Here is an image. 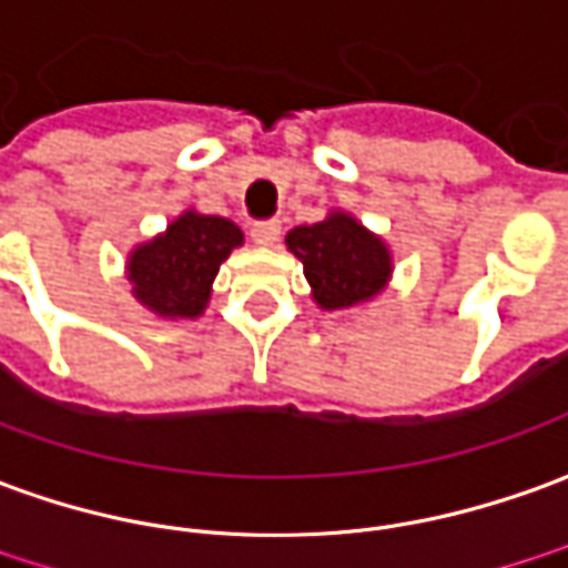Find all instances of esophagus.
Listing matches in <instances>:
<instances>
[{"instance_id": "obj_1", "label": "esophagus", "mask_w": 568, "mask_h": 568, "mask_svg": "<svg viewBox=\"0 0 568 568\" xmlns=\"http://www.w3.org/2000/svg\"><path fill=\"white\" fill-rule=\"evenodd\" d=\"M250 237H253V244L275 246L277 241H281V225H277V222H256V225L250 229Z\"/></svg>"}]
</instances>
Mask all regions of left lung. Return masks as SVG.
I'll list each match as a JSON object with an SVG mask.
<instances>
[{
  "label": "left lung",
  "instance_id": "8db88e82",
  "mask_svg": "<svg viewBox=\"0 0 568 568\" xmlns=\"http://www.w3.org/2000/svg\"><path fill=\"white\" fill-rule=\"evenodd\" d=\"M284 244L303 262L312 300L322 312L367 306L393 281L389 244L346 210H331L315 225H296Z\"/></svg>",
  "mask_w": 568,
  "mask_h": 568
}]
</instances>
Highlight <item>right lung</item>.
Instances as JSON below:
<instances>
[{
  "label": "right lung",
  "mask_w": 568,
  "mask_h": 568,
  "mask_svg": "<svg viewBox=\"0 0 568 568\" xmlns=\"http://www.w3.org/2000/svg\"><path fill=\"white\" fill-rule=\"evenodd\" d=\"M241 244L244 232L232 219L206 216L187 206L163 232L129 250L132 296L166 322L201 318L210 306L219 265Z\"/></svg>",
  "instance_id": "right-lung-1"
}]
</instances>
